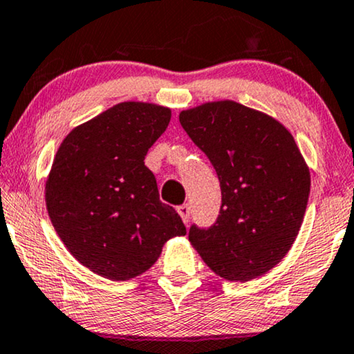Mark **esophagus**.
<instances>
[{"mask_svg":"<svg viewBox=\"0 0 354 354\" xmlns=\"http://www.w3.org/2000/svg\"><path fill=\"white\" fill-rule=\"evenodd\" d=\"M177 213L180 214L182 221L185 223V224H188V221H190V206H188V205H180L177 208Z\"/></svg>","mask_w":354,"mask_h":354,"instance_id":"esophagus-1","label":"esophagus"}]
</instances>
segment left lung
Instances as JSON below:
<instances>
[{
  "instance_id": "1",
  "label": "left lung",
  "mask_w": 354,
  "mask_h": 354,
  "mask_svg": "<svg viewBox=\"0 0 354 354\" xmlns=\"http://www.w3.org/2000/svg\"><path fill=\"white\" fill-rule=\"evenodd\" d=\"M178 120L208 156L223 205L209 229L188 241L218 277L245 283L277 267L299 234L310 192L309 166L291 131L260 110L214 100Z\"/></svg>"
}]
</instances>
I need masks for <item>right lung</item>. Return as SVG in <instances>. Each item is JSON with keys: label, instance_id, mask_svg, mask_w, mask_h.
<instances>
[{"label": "right lung", "instance_id": "1", "mask_svg": "<svg viewBox=\"0 0 354 354\" xmlns=\"http://www.w3.org/2000/svg\"><path fill=\"white\" fill-rule=\"evenodd\" d=\"M171 117L164 105L127 100L73 128L55 154L50 221L81 265L112 281L145 273L169 239L187 234L145 166Z\"/></svg>", "mask_w": 354, "mask_h": 354}]
</instances>
